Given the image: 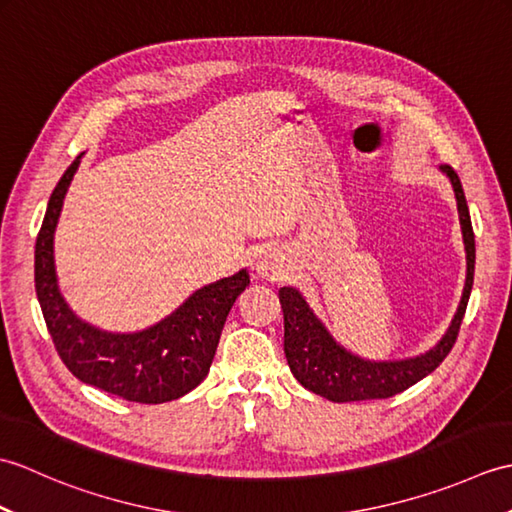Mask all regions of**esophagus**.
Here are the masks:
<instances>
[{
	"instance_id": "1",
	"label": "esophagus",
	"mask_w": 512,
	"mask_h": 512,
	"mask_svg": "<svg viewBox=\"0 0 512 512\" xmlns=\"http://www.w3.org/2000/svg\"><path fill=\"white\" fill-rule=\"evenodd\" d=\"M255 270L257 275L262 279H270L275 281L279 279L281 275H284V266H281V259L277 253H270V250H266V253L259 255L257 264H255Z\"/></svg>"
}]
</instances>
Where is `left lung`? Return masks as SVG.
Masks as SVG:
<instances>
[{"label":"left lung","instance_id":"8db88e82","mask_svg":"<svg viewBox=\"0 0 512 512\" xmlns=\"http://www.w3.org/2000/svg\"><path fill=\"white\" fill-rule=\"evenodd\" d=\"M453 184L455 200L462 224V237L466 248V284L460 301L458 314L451 321L449 332L433 347L431 352L418 358L396 363H369L363 358L352 356L343 347L334 343L328 330L314 317L308 303L303 301L297 290L281 288L279 303L284 310V352L288 358L290 372L299 383L310 389L312 394L328 398L332 402H354V400H376L391 398L400 391L416 385L418 380L429 376L444 358L449 356L451 347L458 339L460 325L466 312V303L471 297L473 273H475V235L471 226L469 206L462 191V182L451 165H442Z\"/></svg>","mask_w":512,"mask_h":512}]
</instances>
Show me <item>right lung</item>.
Segmentation results:
<instances>
[{"label": "right lung", "mask_w": 512, "mask_h": 512, "mask_svg": "<svg viewBox=\"0 0 512 512\" xmlns=\"http://www.w3.org/2000/svg\"><path fill=\"white\" fill-rule=\"evenodd\" d=\"M79 160L54 187L35 246L37 299L54 350L76 378L107 394L140 405L176 400L209 374L224 321L250 277L242 270L198 290L171 317L138 334H107L76 319L57 288L52 239Z\"/></svg>", "instance_id": "obj_1"}]
</instances>
